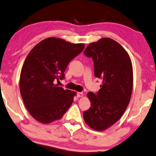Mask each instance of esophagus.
I'll list each match as a JSON object with an SVG mask.
<instances>
[{
  "label": "esophagus",
  "mask_w": 156,
  "mask_h": 156,
  "mask_svg": "<svg viewBox=\"0 0 156 156\" xmlns=\"http://www.w3.org/2000/svg\"><path fill=\"white\" fill-rule=\"evenodd\" d=\"M76 96H77L78 98L82 97V96H83V93L82 92H78L77 93H76Z\"/></svg>",
  "instance_id": "esophagus-1"
}]
</instances>
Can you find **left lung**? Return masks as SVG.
Segmentation results:
<instances>
[{"label":"left lung","mask_w":156,"mask_h":156,"mask_svg":"<svg viewBox=\"0 0 156 156\" xmlns=\"http://www.w3.org/2000/svg\"><path fill=\"white\" fill-rule=\"evenodd\" d=\"M83 54L92 58L95 77L102 84L97 93H88L90 107L83 119L93 130L102 131L123 116L130 100L133 85L130 56L121 44L111 38H102L86 48Z\"/></svg>","instance_id":"obj_1"}]
</instances>
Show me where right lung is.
I'll use <instances>...</instances> for the list:
<instances>
[{
    "instance_id": "1",
    "label": "right lung",
    "mask_w": 156,
    "mask_h": 156,
    "mask_svg": "<svg viewBox=\"0 0 156 156\" xmlns=\"http://www.w3.org/2000/svg\"><path fill=\"white\" fill-rule=\"evenodd\" d=\"M83 49L84 44L49 37L28 54L21 68L20 89L26 108L37 121H57L70 108L76 93L56 83L64 79L68 65Z\"/></svg>"
}]
</instances>
